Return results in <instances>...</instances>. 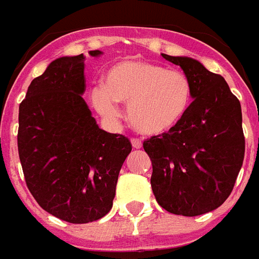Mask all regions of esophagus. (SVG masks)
<instances>
[{"mask_svg":"<svg viewBox=\"0 0 259 259\" xmlns=\"http://www.w3.org/2000/svg\"><path fill=\"white\" fill-rule=\"evenodd\" d=\"M131 143H132V147H134V148H136V150L142 148V140L138 139V138H132Z\"/></svg>","mask_w":259,"mask_h":259,"instance_id":"1","label":"esophagus"}]
</instances>
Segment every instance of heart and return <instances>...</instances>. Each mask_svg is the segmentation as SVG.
<instances>
[{"instance_id":"1","label":"heart","mask_w":259,"mask_h":259,"mask_svg":"<svg viewBox=\"0 0 259 259\" xmlns=\"http://www.w3.org/2000/svg\"><path fill=\"white\" fill-rule=\"evenodd\" d=\"M95 108L105 117H116V101L128 104V120L144 135L171 131L187 113L192 85L183 72L142 61L123 60L105 74V85L92 91Z\"/></svg>"}]
</instances>
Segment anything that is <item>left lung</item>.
Masks as SVG:
<instances>
[{"instance_id":"8db88e82","label":"left lung","mask_w":259,"mask_h":259,"mask_svg":"<svg viewBox=\"0 0 259 259\" xmlns=\"http://www.w3.org/2000/svg\"><path fill=\"white\" fill-rule=\"evenodd\" d=\"M162 56L190 78L194 100L177 127L143 143L152 162L151 187L168 212L206 214L229 198L243 163L241 103L199 61Z\"/></svg>"}]
</instances>
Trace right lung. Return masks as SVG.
<instances>
[{"label":"right lung","mask_w":259,"mask_h":259,"mask_svg":"<svg viewBox=\"0 0 259 259\" xmlns=\"http://www.w3.org/2000/svg\"><path fill=\"white\" fill-rule=\"evenodd\" d=\"M84 61V55L52 61L33 78L18 112V155L29 191L45 211L69 223L108 214L132 150L128 138L103 131L91 115L81 97Z\"/></svg>","instance_id":"right-lung-1"}]
</instances>
